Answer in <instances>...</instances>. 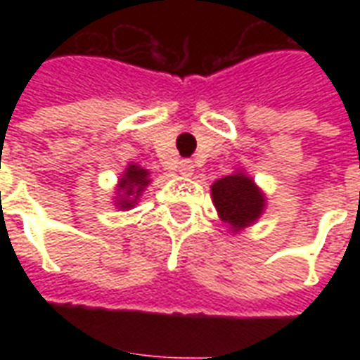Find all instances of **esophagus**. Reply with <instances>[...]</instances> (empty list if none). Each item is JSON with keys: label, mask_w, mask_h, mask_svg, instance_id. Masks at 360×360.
Here are the masks:
<instances>
[{"label": "esophagus", "mask_w": 360, "mask_h": 360, "mask_svg": "<svg viewBox=\"0 0 360 360\" xmlns=\"http://www.w3.org/2000/svg\"><path fill=\"white\" fill-rule=\"evenodd\" d=\"M192 172H194V166H192L191 160H181L179 162V174L181 175H192Z\"/></svg>", "instance_id": "34e87169"}]
</instances>
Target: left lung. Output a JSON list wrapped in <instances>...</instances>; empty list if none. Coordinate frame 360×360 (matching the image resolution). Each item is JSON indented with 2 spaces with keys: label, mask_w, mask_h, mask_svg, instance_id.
<instances>
[{
  "label": "left lung",
  "mask_w": 360,
  "mask_h": 360,
  "mask_svg": "<svg viewBox=\"0 0 360 360\" xmlns=\"http://www.w3.org/2000/svg\"><path fill=\"white\" fill-rule=\"evenodd\" d=\"M211 192L220 219L236 230L250 226L262 214L263 194L246 175H226L211 186Z\"/></svg>",
  "instance_id": "8db88e82"
}]
</instances>
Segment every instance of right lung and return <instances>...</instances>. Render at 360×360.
<instances>
[{
  "mask_svg": "<svg viewBox=\"0 0 360 360\" xmlns=\"http://www.w3.org/2000/svg\"><path fill=\"white\" fill-rule=\"evenodd\" d=\"M147 169L140 168V166H136V164H130L127 172H124L123 179H121L120 191L123 192V196L121 200H117L121 209L132 207L138 200V196L143 191V186L149 185V179H147Z\"/></svg>",
  "mask_w": 360,
  "mask_h": 360,
  "instance_id": "add662e5",
  "label": "right lung"
}]
</instances>
